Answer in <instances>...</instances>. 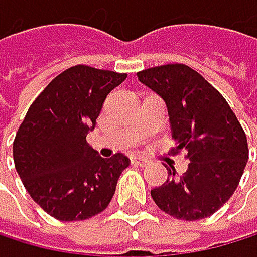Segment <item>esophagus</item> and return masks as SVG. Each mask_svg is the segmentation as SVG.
<instances>
[{
  "label": "esophagus",
  "instance_id": "esophagus-1",
  "mask_svg": "<svg viewBox=\"0 0 257 257\" xmlns=\"http://www.w3.org/2000/svg\"><path fill=\"white\" fill-rule=\"evenodd\" d=\"M131 162L134 165H137V166H148V165H150V160L145 159V157H139V156H133Z\"/></svg>",
  "mask_w": 257,
  "mask_h": 257
}]
</instances>
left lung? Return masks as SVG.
<instances>
[{
	"instance_id": "left-lung-1",
	"label": "left lung",
	"mask_w": 257,
	"mask_h": 257,
	"mask_svg": "<svg viewBox=\"0 0 257 257\" xmlns=\"http://www.w3.org/2000/svg\"><path fill=\"white\" fill-rule=\"evenodd\" d=\"M168 107L176 148L186 151L188 170L174 168L168 180L151 190L162 211L182 220L214 214L233 196L248 160L245 131L222 94L186 64H163L137 72Z\"/></svg>"
}]
</instances>
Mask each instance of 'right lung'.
I'll list each match as a JSON object with an SVG mask.
<instances>
[{
	"instance_id": "1",
	"label": "right lung",
	"mask_w": 257,
	"mask_h": 257,
	"mask_svg": "<svg viewBox=\"0 0 257 257\" xmlns=\"http://www.w3.org/2000/svg\"><path fill=\"white\" fill-rule=\"evenodd\" d=\"M127 74L77 64L35 98L14 140V162L31 197L63 222L89 219L109 205L130 159L100 157L86 142L106 95Z\"/></svg>"
}]
</instances>
